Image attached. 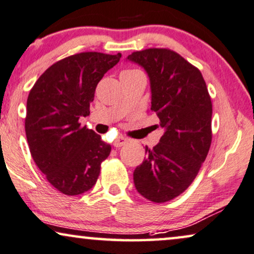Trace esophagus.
Returning a JSON list of instances; mask_svg holds the SVG:
<instances>
[{
    "instance_id": "obj_1",
    "label": "esophagus",
    "mask_w": 254,
    "mask_h": 254,
    "mask_svg": "<svg viewBox=\"0 0 254 254\" xmlns=\"http://www.w3.org/2000/svg\"><path fill=\"white\" fill-rule=\"evenodd\" d=\"M127 143V138H125L123 136H118L116 139H115L114 141V146L115 147H121L123 146V145H125Z\"/></svg>"
}]
</instances>
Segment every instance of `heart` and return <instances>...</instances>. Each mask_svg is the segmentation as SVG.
Returning <instances> with one entry per match:
<instances>
[{"instance_id":"1","label":"heart","mask_w":254,"mask_h":254,"mask_svg":"<svg viewBox=\"0 0 254 254\" xmlns=\"http://www.w3.org/2000/svg\"><path fill=\"white\" fill-rule=\"evenodd\" d=\"M136 72H140V70H138V69H127V70H124V72H123V74H129V73H136Z\"/></svg>"}]
</instances>
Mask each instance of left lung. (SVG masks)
I'll use <instances>...</instances> for the list:
<instances>
[{
    "instance_id": "8db88e82",
    "label": "left lung",
    "mask_w": 254,
    "mask_h": 254,
    "mask_svg": "<svg viewBox=\"0 0 254 254\" xmlns=\"http://www.w3.org/2000/svg\"><path fill=\"white\" fill-rule=\"evenodd\" d=\"M151 86V110L165 132L133 172L137 191L154 203L173 200L200 171L211 144L212 104L200 70L168 49L131 53Z\"/></svg>"
}]
</instances>
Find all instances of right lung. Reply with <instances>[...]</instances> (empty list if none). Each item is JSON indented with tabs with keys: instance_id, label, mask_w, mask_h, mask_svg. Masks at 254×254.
Instances as JSON below:
<instances>
[{
	"instance_id": "obj_1",
	"label": "right lung",
	"mask_w": 254,
	"mask_h": 254,
	"mask_svg": "<svg viewBox=\"0 0 254 254\" xmlns=\"http://www.w3.org/2000/svg\"><path fill=\"white\" fill-rule=\"evenodd\" d=\"M122 54L82 52L49 67L30 90L25 133L36 165L47 181L65 195L89 190L111 146L100 134L81 127L89 116L97 83Z\"/></svg>"
}]
</instances>
